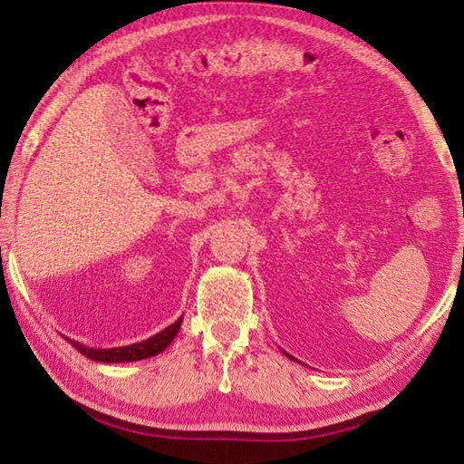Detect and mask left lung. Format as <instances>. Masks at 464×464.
Segmentation results:
<instances>
[{"instance_id":"1","label":"left lung","mask_w":464,"mask_h":464,"mask_svg":"<svg viewBox=\"0 0 464 464\" xmlns=\"http://www.w3.org/2000/svg\"><path fill=\"white\" fill-rule=\"evenodd\" d=\"M285 354H286V352H285ZM286 356H288V358H290V360H295V358H293V356H290V354H286Z\"/></svg>"}]
</instances>
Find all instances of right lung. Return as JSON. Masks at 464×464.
<instances>
[{"label": "right lung", "instance_id": "obj_1", "mask_svg": "<svg viewBox=\"0 0 464 464\" xmlns=\"http://www.w3.org/2000/svg\"><path fill=\"white\" fill-rule=\"evenodd\" d=\"M182 319L179 317L176 324H171L169 327L161 329L160 334H155L151 337H147V340L139 342V343H130V345H119V348H90V345H83L82 342H75V340H65L73 345V348L83 354L85 358L90 360H96V362H137V360H145V358H151L161 354L163 350L168 348V345L174 342V337L179 332V325H182Z\"/></svg>", "mask_w": 464, "mask_h": 464}]
</instances>
